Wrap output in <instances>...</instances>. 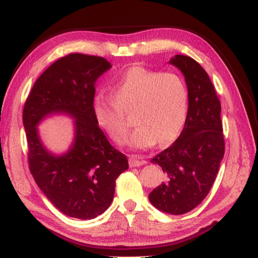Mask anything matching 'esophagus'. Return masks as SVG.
<instances>
[{"mask_svg":"<svg viewBox=\"0 0 258 258\" xmlns=\"http://www.w3.org/2000/svg\"><path fill=\"white\" fill-rule=\"evenodd\" d=\"M146 161L142 160L137 156H132L129 158V165L130 167H140L142 165H145Z\"/></svg>","mask_w":258,"mask_h":258,"instance_id":"obj_1","label":"esophagus"}]
</instances>
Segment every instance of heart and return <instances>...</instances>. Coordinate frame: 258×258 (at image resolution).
I'll use <instances>...</instances> for the list:
<instances>
[{
	"label": "heart",
	"mask_w": 258,
	"mask_h": 258,
	"mask_svg": "<svg viewBox=\"0 0 258 258\" xmlns=\"http://www.w3.org/2000/svg\"><path fill=\"white\" fill-rule=\"evenodd\" d=\"M110 93L112 98L94 97L92 112L98 125L114 142H123L128 135L125 113L133 114L137 125L128 142L135 149L152 148L157 142L170 144L183 129L189 92L177 74L132 67L112 85Z\"/></svg>",
	"instance_id": "heart-1"
}]
</instances>
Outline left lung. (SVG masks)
<instances>
[{
    "label": "left lung",
    "mask_w": 258,
    "mask_h": 258,
    "mask_svg": "<svg viewBox=\"0 0 258 258\" xmlns=\"http://www.w3.org/2000/svg\"><path fill=\"white\" fill-rule=\"evenodd\" d=\"M184 75L189 92L188 116L177 140L152 158L166 174L149 195L154 208L183 215L201 204L216 180L225 153L221 106L215 86L200 63L185 55L169 61Z\"/></svg>",
    "instance_id": "left-lung-1"
}]
</instances>
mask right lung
Instances as JSON below:
<instances>
[{
	"mask_svg": "<svg viewBox=\"0 0 258 258\" xmlns=\"http://www.w3.org/2000/svg\"><path fill=\"white\" fill-rule=\"evenodd\" d=\"M104 57L71 53L40 75L23 109L30 172L46 197L66 216L93 219L112 203L115 181L129 168L128 159L107 140L92 112L97 79L110 68ZM54 112L75 119L70 151L55 156L45 150L36 125Z\"/></svg>",
	"mask_w": 258,
	"mask_h": 258,
	"instance_id": "1",
	"label": "right lung"
}]
</instances>
